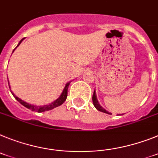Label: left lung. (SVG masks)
<instances>
[{
  "label": "left lung",
  "mask_w": 158,
  "mask_h": 158,
  "mask_svg": "<svg viewBox=\"0 0 158 158\" xmlns=\"http://www.w3.org/2000/svg\"><path fill=\"white\" fill-rule=\"evenodd\" d=\"M92 101H93V104H94V107L98 110H99V111H101V112H103V113L108 114H111L109 113L108 111H106L105 109H103V108H102V106L99 105V103H98V99H97V97H96V95H95V90H94V94H93V96H92Z\"/></svg>",
  "instance_id": "left-lung-1"
}]
</instances>
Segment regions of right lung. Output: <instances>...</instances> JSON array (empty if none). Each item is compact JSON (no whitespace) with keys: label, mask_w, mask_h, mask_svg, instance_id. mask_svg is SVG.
Wrapping results in <instances>:
<instances>
[{"label":"right lung","mask_w":158,"mask_h":158,"mask_svg":"<svg viewBox=\"0 0 158 158\" xmlns=\"http://www.w3.org/2000/svg\"><path fill=\"white\" fill-rule=\"evenodd\" d=\"M24 39V38H23V39L20 41V43H19L18 45L16 46V48H17V47L20 44V43H21ZM14 50H13V52H14ZM69 85H70V83H68L67 84H66L65 87H64V90H63V92H62V94H61V95H60V97H59V98L56 100V101H54V102H52V103L49 104V105L42 106H33V105H31V104H29V103H27V102H24V101L20 99V98H19L17 96L15 95L14 93H13L12 91H11V92H12L13 95L14 96V98H16V99L17 100V101H18L20 104H22V105L24 106L27 107L28 109L31 110L32 111H35V112H38V113H40V112L47 111V110H52V109H54V108L57 107V106H59L62 105V104L65 102L66 98H67V97H68V87H69ZM9 88H10V87H9Z\"/></svg>","instance_id":"add662e5"}]
</instances>
